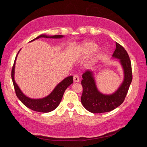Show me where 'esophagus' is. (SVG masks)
<instances>
[{"label": "esophagus", "mask_w": 147, "mask_h": 147, "mask_svg": "<svg viewBox=\"0 0 147 147\" xmlns=\"http://www.w3.org/2000/svg\"><path fill=\"white\" fill-rule=\"evenodd\" d=\"M73 81L74 82H78L80 81V79H79V77L77 75H75L73 77Z\"/></svg>", "instance_id": "obj_1"}]
</instances>
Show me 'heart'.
Instances as JSON below:
<instances>
[{
    "mask_svg": "<svg viewBox=\"0 0 147 147\" xmlns=\"http://www.w3.org/2000/svg\"><path fill=\"white\" fill-rule=\"evenodd\" d=\"M97 48L98 45L92 41L84 42L77 48L78 56L81 59L88 57L94 52L93 56L86 65L88 69L93 68L105 53V51L102 48L98 49Z\"/></svg>",
    "mask_w": 147,
    "mask_h": 147,
    "instance_id": "1",
    "label": "heart"
}]
</instances>
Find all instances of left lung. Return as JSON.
Returning <instances> with one entry per match:
<instances>
[{
    "label": "left lung",
    "instance_id": "1",
    "mask_svg": "<svg viewBox=\"0 0 147 147\" xmlns=\"http://www.w3.org/2000/svg\"><path fill=\"white\" fill-rule=\"evenodd\" d=\"M112 58L118 59L123 71V80L118 88L110 94L99 91L95 72L87 71L82 74L81 85L83 91L81 101L83 107L92 113L108 112L116 109L123 102L132 81L131 65L130 57L124 48L116 42V49Z\"/></svg>",
    "mask_w": 147,
    "mask_h": 147
}]
</instances>
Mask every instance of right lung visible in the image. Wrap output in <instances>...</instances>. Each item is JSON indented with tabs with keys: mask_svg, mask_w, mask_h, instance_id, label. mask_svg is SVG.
<instances>
[{
	"mask_svg": "<svg viewBox=\"0 0 147 147\" xmlns=\"http://www.w3.org/2000/svg\"><path fill=\"white\" fill-rule=\"evenodd\" d=\"M53 38V39H60L65 37L64 35H48L46 34H41L32 39L30 42L34 41L35 39L39 38ZM21 49L18 51L16 57L14 65L11 70V78L14 85V90L16 91L17 98L20 99L24 105L28 108L38 112L48 113L55 110L60 104L61 100L63 96L65 91L67 88L70 86L73 82V76H70L66 77L55 87L53 90L47 96L39 98V99H32L27 96L20 90V87L16 83L14 79L15 74V65L17 60V56Z\"/></svg>",
	"mask_w": 147,
	"mask_h": 147,
	"instance_id": "right-lung-1",
	"label": "right lung"
}]
</instances>
